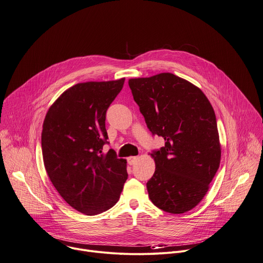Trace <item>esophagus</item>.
I'll use <instances>...</instances> for the list:
<instances>
[{"label": "esophagus", "mask_w": 263, "mask_h": 263, "mask_svg": "<svg viewBox=\"0 0 263 263\" xmlns=\"http://www.w3.org/2000/svg\"><path fill=\"white\" fill-rule=\"evenodd\" d=\"M137 161H138V157H130V158H128V163L130 165H134Z\"/></svg>", "instance_id": "obj_1"}]
</instances>
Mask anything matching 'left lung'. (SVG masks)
<instances>
[{
	"mask_svg": "<svg viewBox=\"0 0 263 263\" xmlns=\"http://www.w3.org/2000/svg\"><path fill=\"white\" fill-rule=\"evenodd\" d=\"M128 83L147 128L165 140L151 153L156 169L146 183L149 199L170 214L189 212L203 199L220 166L214 108L198 86L172 73Z\"/></svg>",
	"mask_w": 263,
	"mask_h": 263,
	"instance_id": "left-lung-1",
	"label": "left lung"
}]
</instances>
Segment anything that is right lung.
Segmentation results:
<instances>
[{"mask_svg": "<svg viewBox=\"0 0 263 263\" xmlns=\"http://www.w3.org/2000/svg\"><path fill=\"white\" fill-rule=\"evenodd\" d=\"M125 78L76 83L51 104L41 134L47 176L74 210L94 216L112 208L128 179L127 161L114 149L102 153L108 138L106 110Z\"/></svg>", "mask_w": 263, "mask_h": 263, "instance_id": "obj_1", "label": "right lung"}]
</instances>
